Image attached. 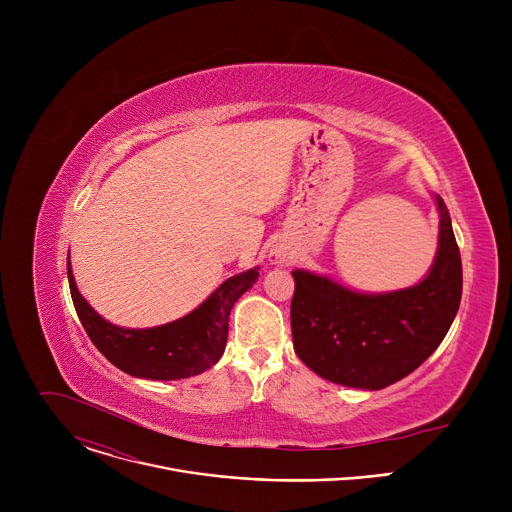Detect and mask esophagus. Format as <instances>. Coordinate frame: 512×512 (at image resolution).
<instances>
[{"instance_id": "obj_1", "label": "esophagus", "mask_w": 512, "mask_h": 512, "mask_svg": "<svg viewBox=\"0 0 512 512\" xmlns=\"http://www.w3.org/2000/svg\"><path fill=\"white\" fill-rule=\"evenodd\" d=\"M269 257H271V261H273L275 265H289L291 261H294L296 253H294V249H291L289 245L277 243V245H273Z\"/></svg>"}]
</instances>
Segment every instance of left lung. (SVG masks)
I'll return each instance as SVG.
<instances>
[{
    "instance_id": "left-lung-1",
    "label": "left lung",
    "mask_w": 512,
    "mask_h": 512,
    "mask_svg": "<svg viewBox=\"0 0 512 512\" xmlns=\"http://www.w3.org/2000/svg\"><path fill=\"white\" fill-rule=\"evenodd\" d=\"M435 259L405 289L364 294L326 275L294 269L291 334L300 360L318 377L379 391L423 364L446 338L462 300V259L440 196Z\"/></svg>"
}]
</instances>
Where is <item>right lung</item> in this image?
<instances>
[{
	"label": "right lung",
	"instance_id": "obj_1",
	"mask_svg": "<svg viewBox=\"0 0 512 512\" xmlns=\"http://www.w3.org/2000/svg\"><path fill=\"white\" fill-rule=\"evenodd\" d=\"M66 273L79 320L111 364L137 379L178 381L208 371L223 356L231 310L257 281L259 267L229 277L190 314L154 328H123L107 322L81 296L70 255Z\"/></svg>",
	"mask_w": 512,
	"mask_h": 512
}]
</instances>
